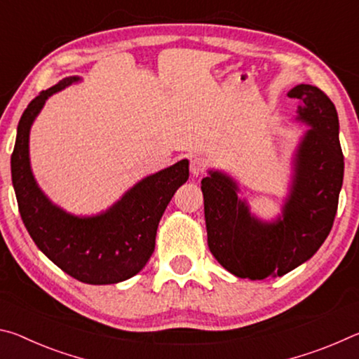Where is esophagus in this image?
<instances>
[{"mask_svg": "<svg viewBox=\"0 0 359 359\" xmlns=\"http://www.w3.org/2000/svg\"><path fill=\"white\" fill-rule=\"evenodd\" d=\"M205 166H208V163H205L203 158H199V156H194V158H191V161H190V171H191V174L193 175H201V174H204V171H205Z\"/></svg>", "mask_w": 359, "mask_h": 359, "instance_id": "obj_1", "label": "esophagus"}]
</instances>
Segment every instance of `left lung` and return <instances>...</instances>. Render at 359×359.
<instances>
[{"mask_svg":"<svg viewBox=\"0 0 359 359\" xmlns=\"http://www.w3.org/2000/svg\"><path fill=\"white\" fill-rule=\"evenodd\" d=\"M288 96L301 101L296 120L311 130L297 147L293 184L276 222L252 215L238 184L224 172L209 171L201 182L210 252L241 278L280 277L306 263L327 238L337 212L344 155L336 107L313 85H296Z\"/></svg>","mask_w":359,"mask_h":359,"instance_id":"obj_1","label":"left lung"}]
</instances>
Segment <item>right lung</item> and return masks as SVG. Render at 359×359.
<instances>
[{"mask_svg":"<svg viewBox=\"0 0 359 359\" xmlns=\"http://www.w3.org/2000/svg\"><path fill=\"white\" fill-rule=\"evenodd\" d=\"M77 81L81 79L76 76L66 77L44 90L22 114L11 156L12 185L23 224L52 263L79 282L118 283L147 264L163 212L188 179V160L137 182L100 215L76 217L53 204L36 184L29 166V130L48 96Z\"/></svg>","mask_w":359,"mask_h":359,"instance_id":"1","label":"right lung"}]
</instances>
